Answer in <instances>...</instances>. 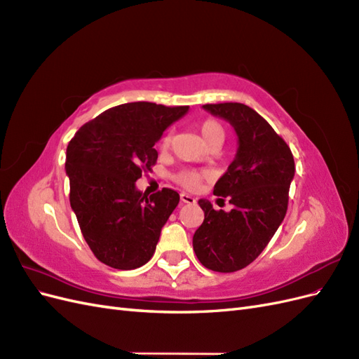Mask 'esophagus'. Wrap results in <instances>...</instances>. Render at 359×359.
I'll list each match as a JSON object with an SVG mask.
<instances>
[{
	"mask_svg": "<svg viewBox=\"0 0 359 359\" xmlns=\"http://www.w3.org/2000/svg\"><path fill=\"white\" fill-rule=\"evenodd\" d=\"M180 198H181V202H184V203H190V205L196 203V199H194L193 196H190V194H187V193H181Z\"/></svg>",
	"mask_w": 359,
	"mask_h": 359,
	"instance_id": "1",
	"label": "esophagus"
}]
</instances>
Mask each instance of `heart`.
I'll return each instance as SVG.
<instances>
[{
    "label": "heart",
    "mask_w": 359,
    "mask_h": 359,
    "mask_svg": "<svg viewBox=\"0 0 359 359\" xmlns=\"http://www.w3.org/2000/svg\"><path fill=\"white\" fill-rule=\"evenodd\" d=\"M199 128H201L202 137L205 139V142L208 145L215 142V140H222L223 142L224 130H223L222 124L219 121H215V119H205ZM170 142H172L170 135H166L161 139V149H168L170 147ZM202 177H203L202 173L196 172V170H181L175 177V180L178 184H181L182 187L196 189L202 181Z\"/></svg>",
    "instance_id": "1"
}]
</instances>
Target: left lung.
<instances>
[{
	"label": "left lung",
	"mask_w": 359,
	"mask_h": 359,
	"mask_svg": "<svg viewBox=\"0 0 359 359\" xmlns=\"http://www.w3.org/2000/svg\"><path fill=\"white\" fill-rule=\"evenodd\" d=\"M203 109L229 121L238 149L214 186L215 196H229L232 210L215 211L208 201H199L205 219L193 235V250L205 268L235 273L264 252L283 222L295 161L283 137L247 104H203Z\"/></svg>",
	"instance_id": "obj_1"
}]
</instances>
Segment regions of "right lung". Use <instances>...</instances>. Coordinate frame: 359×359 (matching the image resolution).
<instances>
[{
  "label": "right lung",
  "mask_w": 359,
  "mask_h": 359,
  "mask_svg": "<svg viewBox=\"0 0 359 359\" xmlns=\"http://www.w3.org/2000/svg\"><path fill=\"white\" fill-rule=\"evenodd\" d=\"M189 106L124 103L83 124L69 142L70 205L94 256L115 269H135L153 257L161 227L180 194L161 189L147 198L136 181L157 161L154 145Z\"/></svg>",
  "instance_id": "right-lung-1"
}]
</instances>
